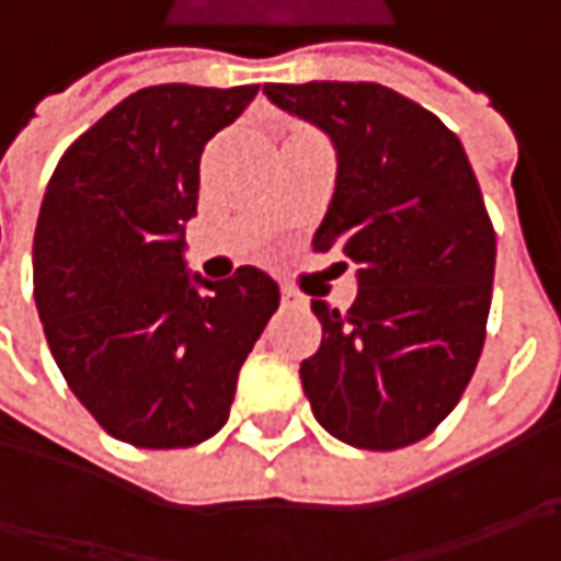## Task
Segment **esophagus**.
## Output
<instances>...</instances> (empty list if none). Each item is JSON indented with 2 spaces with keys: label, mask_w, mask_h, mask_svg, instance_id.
Listing matches in <instances>:
<instances>
[{
  "label": "esophagus",
  "mask_w": 561,
  "mask_h": 561,
  "mask_svg": "<svg viewBox=\"0 0 561 561\" xmlns=\"http://www.w3.org/2000/svg\"><path fill=\"white\" fill-rule=\"evenodd\" d=\"M280 299H284V306H306V299H302V293H296L293 287H280Z\"/></svg>",
  "instance_id": "34e87169"
}]
</instances>
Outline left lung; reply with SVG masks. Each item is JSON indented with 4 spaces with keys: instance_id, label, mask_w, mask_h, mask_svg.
<instances>
[{
    "instance_id": "8db88e82",
    "label": "left lung",
    "mask_w": 561,
    "mask_h": 561,
    "mask_svg": "<svg viewBox=\"0 0 561 561\" xmlns=\"http://www.w3.org/2000/svg\"><path fill=\"white\" fill-rule=\"evenodd\" d=\"M265 96L334 142L312 247L358 265L350 312L312 299L324 336L299 377L314 419L358 449L424 440L478 368L493 296L496 233L462 142L380 83H265Z\"/></svg>"
}]
</instances>
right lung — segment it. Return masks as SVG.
I'll return each instance as SVG.
<instances>
[{
    "mask_svg": "<svg viewBox=\"0 0 561 561\" xmlns=\"http://www.w3.org/2000/svg\"><path fill=\"white\" fill-rule=\"evenodd\" d=\"M255 93V83L137 90L68 146L46 186L33 233L36 309L55 365L115 440L181 449L218 434L277 312L265 271L205 280L184 262L205 142Z\"/></svg>",
    "mask_w": 561,
    "mask_h": 561,
    "instance_id": "right-lung-1",
    "label": "right lung"
}]
</instances>
